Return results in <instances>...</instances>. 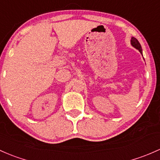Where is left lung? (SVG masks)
<instances>
[{
    "instance_id": "1",
    "label": "left lung",
    "mask_w": 160,
    "mask_h": 160,
    "mask_svg": "<svg viewBox=\"0 0 160 160\" xmlns=\"http://www.w3.org/2000/svg\"><path fill=\"white\" fill-rule=\"evenodd\" d=\"M130 43H131L132 46H133V47L135 48V49H138L139 51H140V52L142 54V47L141 46H140V42H139V41L137 40V39L135 38V37H131V40H130Z\"/></svg>"
}]
</instances>
